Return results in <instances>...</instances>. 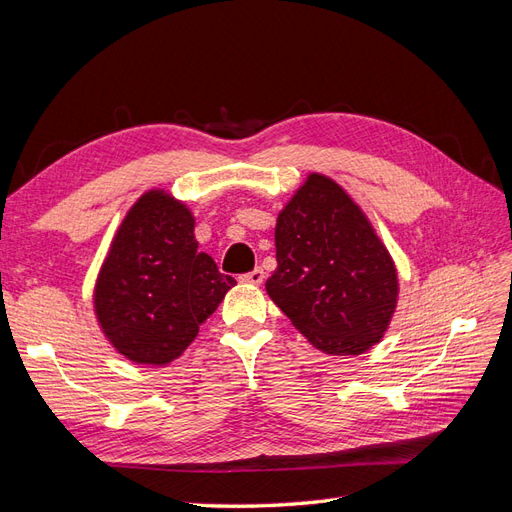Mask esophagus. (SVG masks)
Masks as SVG:
<instances>
[{
    "label": "esophagus",
    "instance_id": "1",
    "mask_svg": "<svg viewBox=\"0 0 512 512\" xmlns=\"http://www.w3.org/2000/svg\"><path fill=\"white\" fill-rule=\"evenodd\" d=\"M241 280L245 282V284H254V286H260L262 282H265V271H262L260 267H256L254 271H250V273H245Z\"/></svg>",
    "mask_w": 512,
    "mask_h": 512
}]
</instances>
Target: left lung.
Returning a JSON list of instances; mask_svg holds the SVG:
<instances>
[{
  "label": "left lung",
  "instance_id": "left-lung-1",
  "mask_svg": "<svg viewBox=\"0 0 512 512\" xmlns=\"http://www.w3.org/2000/svg\"><path fill=\"white\" fill-rule=\"evenodd\" d=\"M277 269L267 292L327 354L380 342L397 303V271L363 211L335 181L309 175L275 226Z\"/></svg>",
  "mask_w": 512,
  "mask_h": 512
}]
</instances>
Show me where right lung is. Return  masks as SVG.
<instances>
[{
  "mask_svg": "<svg viewBox=\"0 0 512 512\" xmlns=\"http://www.w3.org/2000/svg\"><path fill=\"white\" fill-rule=\"evenodd\" d=\"M235 284L198 252L192 213L153 190L117 230L94 303L104 335L126 359L166 365L192 344Z\"/></svg>",
  "mask_w": 512,
  "mask_h": 512,
  "instance_id": "obj_1",
  "label": "right lung"
}]
</instances>
